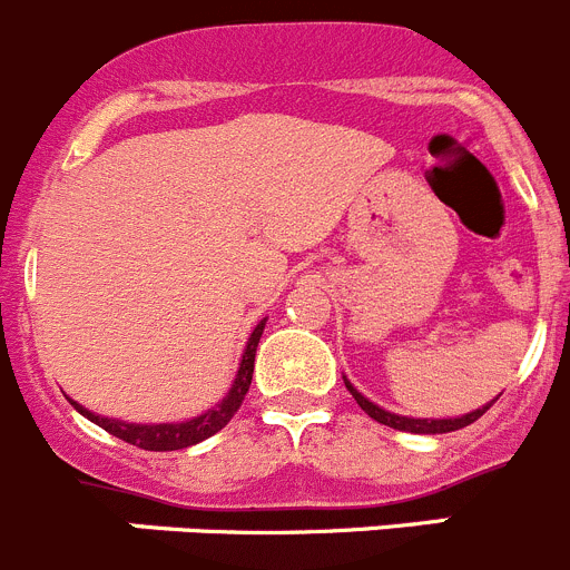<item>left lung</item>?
<instances>
[{"label": "left lung", "mask_w": 570, "mask_h": 570, "mask_svg": "<svg viewBox=\"0 0 570 570\" xmlns=\"http://www.w3.org/2000/svg\"><path fill=\"white\" fill-rule=\"evenodd\" d=\"M346 389H350L352 397L357 400V405H361L366 414L372 416L375 422H381V425H389V428H397V431H409V433H448V431H459V428H468L470 422L479 420L481 414H484L487 409H490L495 400H492L490 405H484V409H475L470 411V414L464 416H453V420H414V416H400V414H392V411H383L381 405L370 403V400L363 397L357 389H352V383L346 381Z\"/></svg>", "instance_id": "left-lung-1"}]
</instances>
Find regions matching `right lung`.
<instances>
[{
  "label": "right lung",
  "instance_id": "add662e5",
  "mask_svg": "<svg viewBox=\"0 0 570 570\" xmlns=\"http://www.w3.org/2000/svg\"><path fill=\"white\" fill-rule=\"evenodd\" d=\"M265 327V318L254 327L252 338H248L246 352H243V361H240V370H237L235 383H232L229 394L224 397V403L209 409L207 414L195 416V420L187 422H170V425H134V422H119V420H108V416L100 414H91L89 409L78 405L75 400L69 403L80 411L83 416H89L95 425H100L102 431H108L111 436L122 439L128 444H137L142 451H181V448H189V444H198L204 439H209L213 433H218L232 416L237 414V409L243 405L246 400L248 386H252V375H254V352H257L259 344V335H263Z\"/></svg>",
  "mask_w": 570,
  "mask_h": 570
}]
</instances>
